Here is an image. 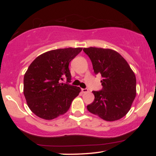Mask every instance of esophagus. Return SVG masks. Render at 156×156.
<instances>
[{
  "label": "esophagus",
  "instance_id": "34e87169",
  "mask_svg": "<svg viewBox=\"0 0 156 156\" xmlns=\"http://www.w3.org/2000/svg\"><path fill=\"white\" fill-rule=\"evenodd\" d=\"M82 91H83V93H87L89 90L87 89H82Z\"/></svg>",
  "mask_w": 156,
  "mask_h": 156
}]
</instances>
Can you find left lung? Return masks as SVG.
Masks as SVG:
<instances>
[{
    "mask_svg": "<svg viewBox=\"0 0 156 156\" xmlns=\"http://www.w3.org/2000/svg\"><path fill=\"white\" fill-rule=\"evenodd\" d=\"M83 51L90 58L96 74L102 77L103 88L93 91L94 101L88 111L106 121L118 120L130 110L136 96V78L126 60L111 49L92 47Z\"/></svg>",
    "mask_w": 156,
    "mask_h": 156,
    "instance_id": "obj_1",
    "label": "left lung"
}]
</instances>
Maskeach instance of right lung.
I'll return each mask as SVG.
<instances>
[{
  "label": "right lung",
  "mask_w": 156,
  "mask_h": 156,
  "mask_svg": "<svg viewBox=\"0 0 156 156\" xmlns=\"http://www.w3.org/2000/svg\"><path fill=\"white\" fill-rule=\"evenodd\" d=\"M83 48L54 49L43 53L31 63L24 76L23 94L29 108L42 119L50 120L63 115L81 89L61 83L72 76L69 64Z\"/></svg>",
  "instance_id": "add662e5"
}]
</instances>
